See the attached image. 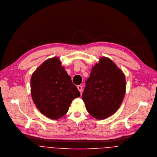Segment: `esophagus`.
I'll return each instance as SVG.
<instances>
[{
  "instance_id": "esophagus-1",
  "label": "esophagus",
  "mask_w": 157,
  "mask_h": 157,
  "mask_svg": "<svg viewBox=\"0 0 157 157\" xmlns=\"http://www.w3.org/2000/svg\"><path fill=\"white\" fill-rule=\"evenodd\" d=\"M77 88H78V90H79L80 92H82V86H80V85H78V86H77Z\"/></svg>"
}]
</instances>
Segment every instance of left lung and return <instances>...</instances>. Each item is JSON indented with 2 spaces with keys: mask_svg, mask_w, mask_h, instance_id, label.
Instances as JSON below:
<instances>
[{
  "mask_svg": "<svg viewBox=\"0 0 157 157\" xmlns=\"http://www.w3.org/2000/svg\"><path fill=\"white\" fill-rule=\"evenodd\" d=\"M91 71L82 97L88 112L94 118L103 120L120 108L126 92V78L123 71L105 57Z\"/></svg>",
  "mask_w": 157,
  "mask_h": 157,
  "instance_id": "left-lung-1",
  "label": "left lung"
}]
</instances>
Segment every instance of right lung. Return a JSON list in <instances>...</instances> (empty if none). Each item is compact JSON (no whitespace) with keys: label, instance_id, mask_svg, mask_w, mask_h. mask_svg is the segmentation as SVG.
<instances>
[{"label":"right lung","instance_id":"1","mask_svg":"<svg viewBox=\"0 0 157 157\" xmlns=\"http://www.w3.org/2000/svg\"><path fill=\"white\" fill-rule=\"evenodd\" d=\"M31 94L39 111L52 120L66 114L72 101L80 96L57 57L47 59L33 72Z\"/></svg>","mask_w":157,"mask_h":157}]
</instances>
